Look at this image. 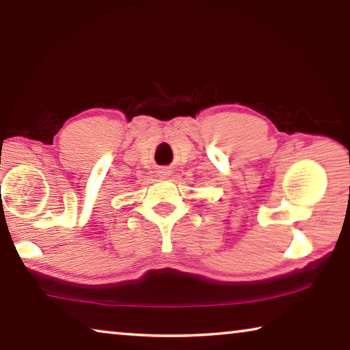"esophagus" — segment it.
Here are the masks:
<instances>
[{
	"instance_id": "obj_1",
	"label": "esophagus",
	"mask_w": 350,
	"mask_h": 350,
	"mask_svg": "<svg viewBox=\"0 0 350 350\" xmlns=\"http://www.w3.org/2000/svg\"><path fill=\"white\" fill-rule=\"evenodd\" d=\"M171 174V170H168V168H162L159 171V176L160 177H168Z\"/></svg>"
}]
</instances>
